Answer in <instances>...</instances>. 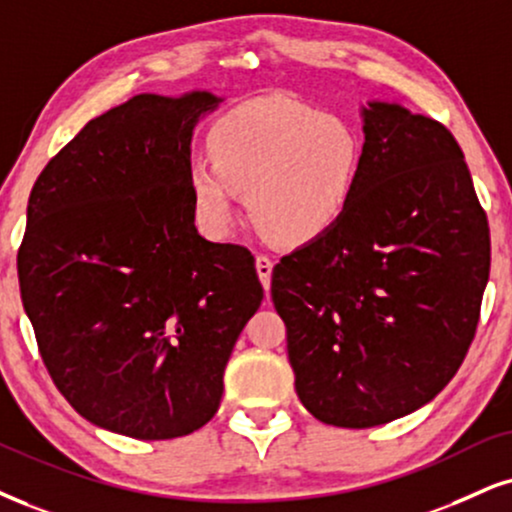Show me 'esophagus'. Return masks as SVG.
<instances>
[{
	"label": "esophagus",
	"instance_id": "1",
	"mask_svg": "<svg viewBox=\"0 0 512 512\" xmlns=\"http://www.w3.org/2000/svg\"><path fill=\"white\" fill-rule=\"evenodd\" d=\"M256 273H258V277H261V285H263V289H270V277H273V261H270L268 256H263V254H258L256 256Z\"/></svg>",
	"mask_w": 512,
	"mask_h": 512
}]
</instances>
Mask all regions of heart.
I'll return each mask as SVG.
<instances>
[{"instance_id":"1","label":"heart","mask_w":512,"mask_h":512,"mask_svg":"<svg viewBox=\"0 0 512 512\" xmlns=\"http://www.w3.org/2000/svg\"><path fill=\"white\" fill-rule=\"evenodd\" d=\"M363 137L349 118L289 97H261L208 130V159L189 166L194 211L213 237L237 220V192L285 244H308L334 230L356 199Z\"/></svg>"}]
</instances>
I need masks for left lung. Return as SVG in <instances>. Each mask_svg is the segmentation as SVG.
I'll use <instances>...</instances> for the list:
<instances>
[{
  "label": "left lung",
  "mask_w": 512,
  "mask_h": 512,
  "mask_svg": "<svg viewBox=\"0 0 512 512\" xmlns=\"http://www.w3.org/2000/svg\"><path fill=\"white\" fill-rule=\"evenodd\" d=\"M349 213L282 256L270 296L294 387L325 425L365 430L413 413L456 375L479 323L491 242L456 137L401 104L363 109Z\"/></svg>",
  "instance_id": "1"
}]
</instances>
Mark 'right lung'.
I'll list each match as a JSON object with an SVG mask.
<instances>
[{
    "label": "right lung",
    "instance_id": "1",
    "mask_svg": "<svg viewBox=\"0 0 512 512\" xmlns=\"http://www.w3.org/2000/svg\"><path fill=\"white\" fill-rule=\"evenodd\" d=\"M223 99L137 94L44 166L18 249L23 308L63 399L132 439L204 427L263 301L254 256L194 227L189 142Z\"/></svg>",
    "mask_w": 512,
    "mask_h": 512
}]
</instances>
